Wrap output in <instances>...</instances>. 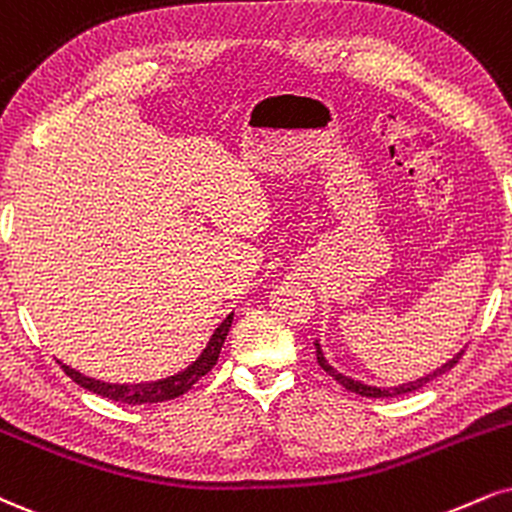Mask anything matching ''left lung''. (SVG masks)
<instances>
[{
    "label": "left lung",
    "mask_w": 512,
    "mask_h": 512,
    "mask_svg": "<svg viewBox=\"0 0 512 512\" xmlns=\"http://www.w3.org/2000/svg\"><path fill=\"white\" fill-rule=\"evenodd\" d=\"M315 348H317V362H319V367H322L324 372L329 374V377H334V379L338 381V384L343 386V389L353 391V393H357V396H367V398H393V396H400V393H410V391L422 389V386L427 384V381H432L434 377H439V374L448 372V369H451V367L455 365V362H458L460 357H463V350H460V353L455 355L453 360H448L446 365H443L441 369H436V372H432V374H427V377H422V379H417V381H410V384H403V386H391V389H377V386H367V384H360V381H355V379L343 377L341 372H336V369L331 367L329 362L324 360V353H322V348H319L317 341H315Z\"/></svg>",
    "instance_id": "left-lung-1"
}]
</instances>
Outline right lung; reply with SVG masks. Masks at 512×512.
Listing matches in <instances>:
<instances>
[{"instance_id": "obj_1", "label": "right lung", "mask_w": 512, "mask_h": 512, "mask_svg": "<svg viewBox=\"0 0 512 512\" xmlns=\"http://www.w3.org/2000/svg\"><path fill=\"white\" fill-rule=\"evenodd\" d=\"M233 322V315H229L217 326L212 338H209L207 348L202 350V355L183 372L174 374V377H166L159 381H150V384H104V381H95L90 377H83V374L76 372V369L61 365L69 377L76 381L78 386L88 389L97 396L116 400V403H126V405H145V403H164V400H174L178 396H183L188 389H193V384H197L205 374L217 365L221 346H224V338L229 334Z\"/></svg>"}]
</instances>
